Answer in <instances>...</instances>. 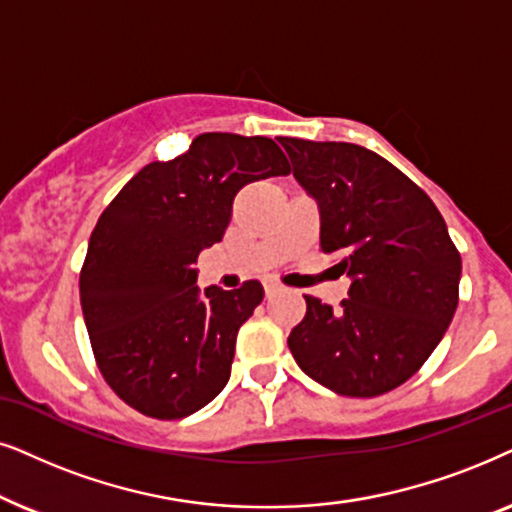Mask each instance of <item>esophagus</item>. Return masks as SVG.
I'll return each mask as SVG.
<instances>
[{"instance_id": "esophagus-1", "label": "esophagus", "mask_w": 512, "mask_h": 512, "mask_svg": "<svg viewBox=\"0 0 512 512\" xmlns=\"http://www.w3.org/2000/svg\"><path fill=\"white\" fill-rule=\"evenodd\" d=\"M276 290H278V283H274V281H267V283H264V295H267V297L274 295Z\"/></svg>"}]
</instances>
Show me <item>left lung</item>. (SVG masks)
<instances>
[{"label": "left lung", "mask_w": 512, "mask_h": 512, "mask_svg": "<svg viewBox=\"0 0 512 512\" xmlns=\"http://www.w3.org/2000/svg\"><path fill=\"white\" fill-rule=\"evenodd\" d=\"M292 175L318 203L320 248L351 278L342 309L304 295L288 346L313 381L349 398L405 384L445 337L461 255L440 210L405 173L351 142L281 138Z\"/></svg>", "instance_id": "left-lung-1"}]
</instances>
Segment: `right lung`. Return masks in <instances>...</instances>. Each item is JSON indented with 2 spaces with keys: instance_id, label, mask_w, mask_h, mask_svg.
I'll return each mask as SVG.
<instances>
[{
  "instance_id": "right-lung-1",
  "label": "right lung",
  "mask_w": 512,
  "mask_h": 512,
  "mask_svg": "<svg viewBox=\"0 0 512 512\" xmlns=\"http://www.w3.org/2000/svg\"><path fill=\"white\" fill-rule=\"evenodd\" d=\"M288 173L271 138L203 133L177 159L147 163L100 215L81 311L102 377L133 410L182 419L227 386L238 327L264 290L248 281L201 292L194 264L222 241L238 189Z\"/></svg>"
}]
</instances>
